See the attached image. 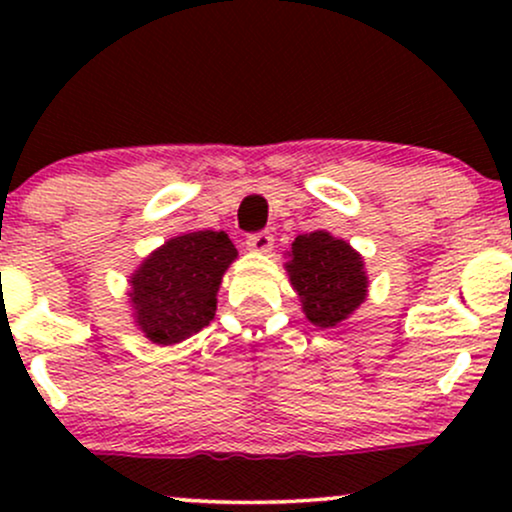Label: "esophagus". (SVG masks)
<instances>
[{
	"instance_id": "esophagus-1",
	"label": "esophagus",
	"mask_w": 512,
	"mask_h": 512,
	"mask_svg": "<svg viewBox=\"0 0 512 512\" xmlns=\"http://www.w3.org/2000/svg\"><path fill=\"white\" fill-rule=\"evenodd\" d=\"M248 248L252 252H260V255H267V252H272L274 248V236L269 231L255 233V236L248 238Z\"/></svg>"
}]
</instances>
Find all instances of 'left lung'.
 I'll return each instance as SVG.
<instances>
[{
    "instance_id": "obj_1",
    "label": "left lung",
    "mask_w": 512,
    "mask_h": 512,
    "mask_svg": "<svg viewBox=\"0 0 512 512\" xmlns=\"http://www.w3.org/2000/svg\"><path fill=\"white\" fill-rule=\"evenodd\" d=\"M308 322L320 330L344 325L368 298L366 262L344 238L327 231L303 233L284 264Z\"/></svg>"
}]
</instances>
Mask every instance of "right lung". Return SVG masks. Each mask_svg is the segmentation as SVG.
Listing matches in <instances>:
<instances>
[{
  "instance_id": "obj_1",
  "label": "right lung",
  "mask_w": 512,
  "mask_h": 512,
  "mask_svg": "<svg viewBox=\"0 0 512 512\" xmlns=\"http://www.w3.org/2000/svg\"><path fill=\"white\" fill-rule=\"evenodd\" d=\"M236 245L223 231H192L166 240L129 276V303L137 330L151 344L173 346L207 327L216 293Z\"/></svg>"
}]
</instances>
